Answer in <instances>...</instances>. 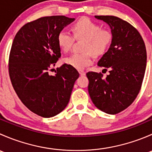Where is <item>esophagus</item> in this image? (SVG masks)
Returning <instances> with one entry per match:
<instances>
[{
	"label": "esophagus",
	"instance_id": "esophagus-1",
	"mask_svg": "<svg viewBox=\"0 0 152 152\" xmlns=\"http://www.w3.org/2000/svg\"><path fill=\"white\" fill-rule=\"evenodd\" d=\"M79 74H80V76H85L86 73L85 71H83V70H79Z\"/></svg>",
	"mask_w": 152,
	"mask_h": 152
}]
</instances>
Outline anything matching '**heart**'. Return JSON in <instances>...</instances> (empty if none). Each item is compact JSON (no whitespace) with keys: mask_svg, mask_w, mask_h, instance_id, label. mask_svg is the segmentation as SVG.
<instances>
[{"mask_svg":"<svg viewBox=\"0 0 152 152\" xmlns=\"http://www.w3.org/2000/svg\"><path fill=\"white\" fill-rule=\"evenodd\" d=\"M73 31L76 39H85L83 50L85 53H75L64 59L67 65L78 70H82L93 62L92 53L99 56L105 53L113 39L111 31L102 29L99 23L88 18H82L75 23ZM74 42V37L67 30H62L57 36V42L61 50L67 52Z\"/></svg>","mask_w":152,"mask_h":152,"instance_id":"heart-1","label":"heart"}]
</instances>
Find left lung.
<instances>
[{
  "mask_svg": "<svg viewBox=\"0 0 152 152\" xmlns=\"http://www.w3.org/2000/svg\"><path fill=\"white\" fill-rule=\"evenodd\" d=\"M107 23L113 39L108 50L98 62L109 68V75L87 73L88 92L99 110L110 115L121 113L135 99L141 87L145 67L146 50L142 37L126 21L115 16H95Z\"/></svg>",
  "mask_w": 152,
  "mask_h": 152,
  "instance_id": "8db88e82",
  "label": "left lung"
}]
</instances>
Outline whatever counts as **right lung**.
<instances>
[{"label": "right lung", "instance_id": "1", "mask_svg": "<svg viewBox=\"0 0 152 152\" xmlns=\"http://www.w3.org/2000/svg\"><path fill=\"white\" fill-rule=\"evenodd\" d=\"M74 20L63 15L39 18L24 25L12 42L9 60L12 86L23 104L41 117H53L67 107L79 76L67 64L53 76L48 73L61 56L58 34Z\"/></svg>", "mask_w": 152, "mask_h": 152}]
</instances>
